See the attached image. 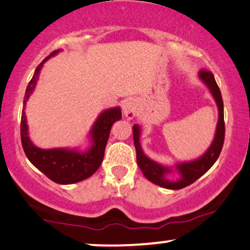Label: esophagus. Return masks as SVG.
<instances>
[{
  "mask_svg": "<svg viewBox=\"0 0 250 250\" xmlns=\"http://www.w3.org/2000/svg\"><path fill=\"white\" fill-rule=\"evenodd\" d=\"M122 111L125 117H127L128 120H133L138 114V103H136V101L134 98L125 101L122 105Z\"/></svg>",
  "mask_w": 250,
  "mask_h": 250,
  "instance_id": "34e87169",
  "label": "esophagus"
}]
</instances>
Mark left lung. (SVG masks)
<instances>
[{
	"label": "left lung",
	"mask_w": 250,
	"mask_h": 250,
	"mask_svg": "<svg viewBox=\"0 0 250 250\" xmlns=\"http://www.w3.org/2000/svg\"><path fill=\"white\" fill-rule=\"evenodd\" d=\"M198 78L209 89L210 94L215 100L218 109V121L217 125H216L215 136H213L210 147L208 148L204 154L194 159V160L180 161V163L174 164L173 166H166L163 165V164L156 163V161L148 158L144 153V149H142L141 144H140L141 127L139 125H133V138L136 149V161H138L140 169L149 182L161 186V188H169V190H180V188H186L190 184L196 182L203 174L207 173L211 168V166L216 163L219 154H221L224 142V130H226V128H224L223 100H222L221 91H219L218 85L216 83L215 77L209 71H199ZM174 171L178 173L177 179L174 181L168 180L167 175Z\"/></svg>",
	"instance_id": "left-lung-1"
}]
</instances>
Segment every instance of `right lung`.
Listing matches in <instances>:
<instances>
[{
	"label": "right lung",
	"instance_id": "add662e5",
	"mask_svg": "<svg viewBox=\"0 0 250 250\" xmlns=\"http://www.w3.org/2000/svg\"><path fill=\"white\" fill-rule=\"evenodd\" d=\"M59 52L60 49L52 52L47 58L40 62L33 75V78L28 83V86H27L23 100L24 105L22 116H21V142H22L24 154L40 172H42L46 177L53 180L54 183L67 185V184L82 182V180L91 177L97 171L103 161L104 150H105L106 142L110 135L111 125L116 121L122 119V114H121L120 106L105 109L101 112L87 135L90 140L89 147L83 150L79 148L42 149V148L35 146L28 135V125H27L24 106L34 91L43 64L51 57L58 54Z\"/></svg>",
	"mask_w": 250,
	"mask_h": 250
}]
</instances>
